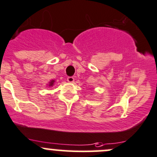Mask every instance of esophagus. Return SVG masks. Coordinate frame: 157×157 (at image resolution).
<instances>
[{
  "label": "esophagus",
  "mask_w": 157,
  "mask_h": 157,
  "mask_svg": "<svg viewBox=\"0 0 157 157\" xmlns=\"http://www.w3.org/2000/svg\"><path fill=\"white\" fill-rule=\"evenodd\" d=\"M67 81L70 82V83H73V82L74 81V78L73 77H67Z\"/></svg>",
  "instance_id": "obj_1"
}]
</instances>
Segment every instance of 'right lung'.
I'll use <instances>...</instances> for the list:
<instances>
[{"instance_id":"1","label":"right lung","mask_w":157,"mask_h":157,"mask_svg":"<svg viewBox=\"0 0 157 157\" xmlns=\"http://www.w3.org/2000/svg\"><path fill=\"white\" fill-rule=\"evenodd\" d=\"M54 80H51V82H50V84H49V86H52L53 84H54Z\"/></svg>"}]
</instances>
